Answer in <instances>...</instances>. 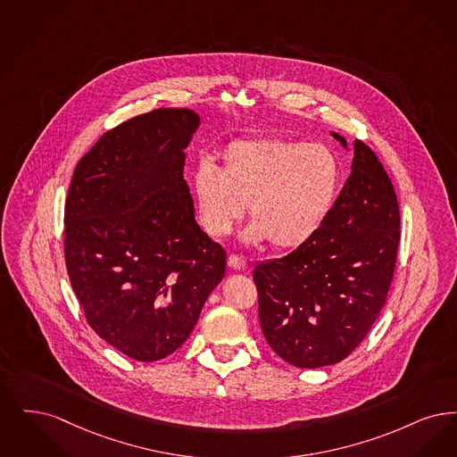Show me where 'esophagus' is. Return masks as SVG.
Here are the masks:
<instances>
[{
  "mask_svg": "<svg viewBox=\"0 0 457 457\" xmlns=\"http://www.w3.org/2000/svg\"><path fill=\"white\" fill-rule=\"evenodd\" d=\"M227 264H228V268L234 270V271H244V270L247 268V262H245L244 259L236 256V254H230V256H228Z\"/></svg>",
  "mask_w": 457,
  "mask_h": 457,
  "instance_id": "esophagus-1",
  "label": "esophagus"
}]
</instances>
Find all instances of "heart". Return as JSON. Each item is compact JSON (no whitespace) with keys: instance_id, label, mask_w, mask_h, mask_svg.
Segmentation results:
<instances>
[{"instance_id":"1","label":"heart","mask_w":457,"mask_h":457,"mask_svg":"<svg viewBox=\"0 0 457 457\" xmlns=\"http://www.w3.org/2000/svg\"><path fill=\"white\" fill-rule=\"evenodd\" d=\"M343 182L337 154L322 143L294 138L238 139L221 167L201 162L193 178L198 220L212 237H225L249 204L247 244L297 249L331 217Z\"/></svg>"}]
</instances>
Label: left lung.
I'll return each instance as SVG.
<instances>
[{"mask_svg": "<svg viewBox=\"0 0 457 457\" xmlns=\"http://www.w3.org/2000/svg\"><path fill=\"white\" fill-rule=\"evenodd\" d=\"M353 148L350 178L318 236L253 273L262 335L300 369L348 357L376 322L395 275L396 193L378 155L358 139Z\"/></svg>", "mask_w": 457, "mask_h": 457, "instance_id": "left-lung-1", "label": "left lung"}]
</instances>
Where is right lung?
<instances>
[{
    "label": "right lung",
    "mask_w": 457,
    "mask_h": 457,
    "mask_svg": "<svg viewBox=\"0 0 457 457\" xmlns=\"http://www.w3.org/2000/svg\"><path fill=\"white\" fill-rule=\"evenodd\" d=\"M199 126L155 109L104 133L79 159L64 204L68 277L90 328L126 357L155 361L191 335L227 254L195 219L184 180Z\"/></svg>",
    "instance_id": "right-lung-1"
}]
</instances>
